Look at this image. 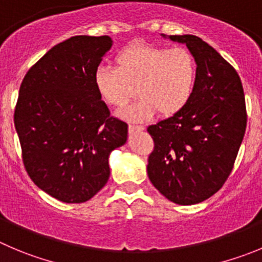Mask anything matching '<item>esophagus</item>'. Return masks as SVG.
<instances>
[{
    "mask_svg": "<svg viewBox=\"0 0 262 262\" xmlns=\"http://www.w3.org/2000/svg\"><path fill=\"white\" fill-rule=\"evenodd\" d=\"M145 126L143 125H136V124H129V130L130 132H139V130H143Z\"/></svg>",
    "mask_w": 262,
    "mask_h": 262,
    "instance_id": "1",
    "label": "esophagus"
}]
</instances>
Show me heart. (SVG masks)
<instances>
[{
	"instance_id": "b5f03b06",
	"label": "heart",
	"mask_w": 262,
	"mask_h": 262,
	"mask_svg": "<svg viewBox=\"0 0 262 262\" xmlns=\"http://www.w3.org/2000/svg\"><path fill=\"white\" fill-rule=\"evenodd\" d=\"M116 67L99 66L94 71V86L102 101L124 107L136 94L138 101L125 112L132 120L173 116L190 102L198 77L191 51L182 46L130 45L115 57Z\"/></svg>"
}]
</instances>
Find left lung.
Returning <instances> with one entry per match:
<instances>
[{
    "label": "left lung",
    "mask_w": 262,
    "mask_h": 262,
    "mask_svg": "<svg viewBox=\"0 0 262 262\" xmlns=\"http://www.w3.org/2000/svg\"><path fill=\"white\" fill-rule=\"evenodd\" d=\"M186 43L198 66L194 93L178 114L150 125L154 139L147 173L176 204L208 199L233 170L247 126L243 85L235 68L192 35L169 36Z\"/></svg>",
    "instance_id": "1"
}]
</instances>
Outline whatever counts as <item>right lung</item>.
<instances>
[{
	"label": "right lung",
	"mask_w": 262,
	"mask_h": 262,
	"mask_svg": "<svg viewBox=\"0 0 262 262\" xmlns=\"http://www.w3.org/2000/svg\"><path fill=\"white\" fill-rule=\"evenodd\" d=\"M112 46L108 36H75L32 66L19 89L14 124L27 173L64 203H84L110 177L108 156L128 124L111 116L94 86V71Z\"/></svg>",
	"instance_id": "obj_1"
}]
</instances>
